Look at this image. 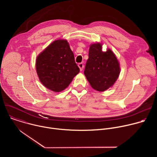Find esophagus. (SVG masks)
I'll return each instance as SVG.
<instances>
[{
  "label": "esophagus",
  "instance_id": "34e87169",
  "mask_svg": "<svg viewBox=\"0 0 157 157\" xmlns=\"http://www.w3.org/2000/svg\"><path fill=\"white\" fill-rule=\"evenodd\" d=\"M78 66H79V69H80V71H82V70H83V68H84V64H83V63H79V64H78Z\"/></svg>",
  "mask_w": 157,
  "mask_h": 157
}]
</instances>
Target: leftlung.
Masks as SVG:
<instances>
[{"label":"left lung","instance_id":"8db88e82","mask_svg":"<svg viewBox=\"0 0 157 157\" xmlns=\"http://www.w3.org/2000/svg\"><path fill=\"white\" fill-rule=\"evenodd\" d=\"M84 75L91 86L98 91H104L113 86L120 74L118 60L110 49L102 51V44H93L89 47Z\"/></svg>","mask_w":157,"mask_h":157}]
</instances>
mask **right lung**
<instances>
[{
  "label": "right lung",
  "instance_id": "add662e5",
  "mask_svg": "<svg viewBox=\"0 0 157 157\" xmlns=\"http://www.w3.org/2000/svg\"><path fill=\"white\" fill-rule=\"evenodd\" d=\"M36 70L40 82L54 92L64 90L79 73L74 54L64 40L53 41L37 56Z\"/></svg>",
  "mask_w": 157,
  "mask_h": 157
}]
</instances>
